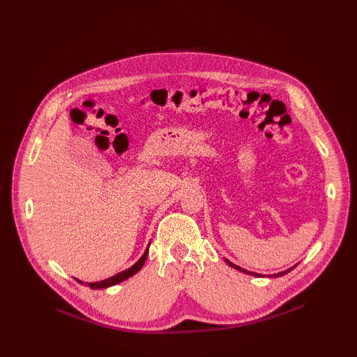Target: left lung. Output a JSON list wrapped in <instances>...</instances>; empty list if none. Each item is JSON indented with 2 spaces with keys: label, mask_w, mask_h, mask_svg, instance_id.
Wrapping results in <instances>:
<instances>
[{
  "label": "left lung",
  "mask_w": 357,
  "mask_h": 357,
  "mask_svg": "<svg viewBox=\"0 0 357 357\" xmlns=\"http://www.w3.org/2000/svg\"><path fill=\"white\" fill-rule=\"evenodd\" d=\"M225 261L231 267V268H234V270H237V271H241V273H245V274H250V275H254V277H266V275H263V274H257V273H252V271H247V270H244V268H241V267H238V266H236V264H233L231 261H229L227 259H225ZM298 264H295V266H292V267H289L288 270H285V271H281V273H277V274H273V275H267V277H270V278H277V277H282V275H285V274H288L291 270H294L295 267H296Z\"/></svg>",
  "instance_id": "8db88e82"
}]
</instances>
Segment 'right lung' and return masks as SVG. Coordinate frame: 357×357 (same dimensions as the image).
Listing matches in <instances>:
<instances>
[{
  "label": "right lung",
  "instance_id": "right-lung-1",
  "mask_svg": "<svg viewBox=\"0 0 357 357\" xmlns=\"http://www.w3.org/2000/svg\"><path fill=\"white\" fill-rule=\"evenodd\" d=\"M149 244H151V243H148V245H146V248H145L144 254L141 256V259H139L134 266H131L130 268H127V270H124V271H121V273H119V274H116V275H113V277H110V278H107V280L97 281V282H83L82 280H77V278H75V280H76L77 282H80L82 285L90 287V288H93V289H101V288H109V287L117 285V284H120V282L126 281L127 278L132 277L134 274H137V273L142 268V266H144V263H145V260H146V256H148Z\"/></svg>",
  "mask_w": 357,
  "mask_h": 357
}]
</instances>
